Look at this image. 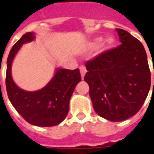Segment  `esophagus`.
<instances>
[{
  "instance_id": "1",
  "label": "esophagus",
  "mask_w": 154,
  "mask_h": 154,
  "mask_svg": "<svg viewBox=\"0 0 154 154\" xmlns=\"http://www.w3.org/2000/svg\"><path fill=\"white\" fill-rule=\"evenodd\" d=\"M80 72H81V75H82V77L83 78L84 76H85V74H86V72H87V68H86L85 66H81Z\"/></svg>"
}]
</instances>
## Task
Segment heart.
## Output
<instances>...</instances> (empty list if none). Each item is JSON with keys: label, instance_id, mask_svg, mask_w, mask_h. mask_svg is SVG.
I'll list each match as a JSON object with an SVG mask.
<instances>
[{"label": "heart", "instance_id": "b5f03b06", "mask_svg": "<svg viewBox=\"0 0 154 154\" xmlns=\"http://www.w3.org/2000/svg\"><path fill=\"white\" fill-rule=\"evenodd\" d=\"M102 40H103V38H98L96 39V41H95V43H94V44L95 45H100V44H101V42H102ZM114 44H115V41H114V38H109L108 39L106 40V47L108 48H110L112 47L114 45Z\"/></svg>", "mask_w": 154, "mask_h": 154}]
</instances>
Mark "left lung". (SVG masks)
<instances>
[{"mask_svg": "<svg viewBox=\"0 0 154 154\" xmlns=\"http://www.w3.org/2000/svg\"><path fill=\"white\" fill-rule=\"evenodd\" d=\"M116 29L121 44L87 61L84 80L89 85L95 111L110 121H122L143 105L151 73L140 41L126 30Z\"/></svg>", "mask_w": 154, "mask_h": 154, "instance_id": "1", "label": "left lung"}]
</instances>
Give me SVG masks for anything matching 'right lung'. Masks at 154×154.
<instances>
[{
  "label": "right lung",
  "instance_id": "1",
  "mask_svg": "<svg viewBox=\"0 0 154 154\" xmlns=\"http://www.w3.org/2000/svg\"><path fill=\"white\" fill-rule=\"evenodd\" d=\"M34 38L33 33H26L12 47L7 58L5 87L13 106L27 122L41 127H50L60 124L67 116L70 98L82 78L78 68H61L41 90L26 91L19 88L11 77L12 61L22 44Z\"/></svg>",
  "mask_w": 154,
  "mask_h": 154
}]
</instances>
